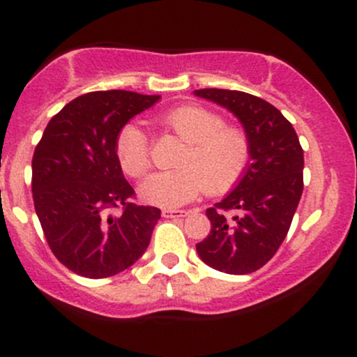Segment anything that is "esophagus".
Listing matches in <instances>:
<instances>
[{
	"label": "esophagus",
	"mask_w": 357,
	"mask_h": 357,
	"mask_svg": "<svg viewBox=\"0 0 357 357\" xmlns=\"http://www.w3.org/2000/svg\"><path fill=\"white\" fill-rule=\"evenodd\" d=\"M188 211L184 210H162V216L165 218H183V216H186Z\"/></svg>",
	"instance_id": "34e87169"
}]
</instances>
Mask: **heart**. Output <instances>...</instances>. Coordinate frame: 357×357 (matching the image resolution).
<instances>
[{"instance_id": "1", "label": "heart", "mask_w": 357, "mask_h": 357, "mask_svg": "<svg viewBox=\"0 0 357 357\" xmlns=\"http://www.w3.org/2000/svg\"><path fill=\"white\" fill-rule=\"evenodd\" d=\"M159 126L186 142L176 159L178 169L151 176L141 195L159 206H181L204 191L211 196L230 192L247 173L252 155L248 134L227 126L216 110L202 105H179L159 117ZM116 155L122 171L134 179L149 173V139L141 127L127 124L116 137Z\"/></svg>"}]
</instances>
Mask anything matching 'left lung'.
<instances>
[{
	"label": "left lung",
	"mask_w": 357,
	"mask_h": 357,
	"mask_svg": "<svg viewBox=\"0 0 357 357\" xmlns=\"http://www.w3.org/2000/svg\"><path fill=\"white\" fill-rule=\"evenodd\" d=\"M195 93L231 110L252 144V162L238 186L206 210L211 230L196 250L211 268L252 273L275 255L289 233L304 190V151L292 124L267 100L240 90Z\"/></svg>",
	"instance_id": "left-lung-1"
}]
</instances>
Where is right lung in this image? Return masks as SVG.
I'll return each instance as SVG.
<instances>
[{
	"label": "right lung",
	"instance_id": "add662e5",
	"mask_svg": "<svg viewBox=\"0 0 357 357\" xmlns=\"http://www.w3.org/2000/svg\"><path fill=\"white\" fill-rule=\"evenodd\" d=\"M158 100L127 90L84 93L50 119L35 147L36 216L53 255L77 275H117L149 245L161 210L134 203L116 137L129 119Z\"/></svg>",
	"mask_w": 357,
	"mask_h": 357
}]
</instances>
